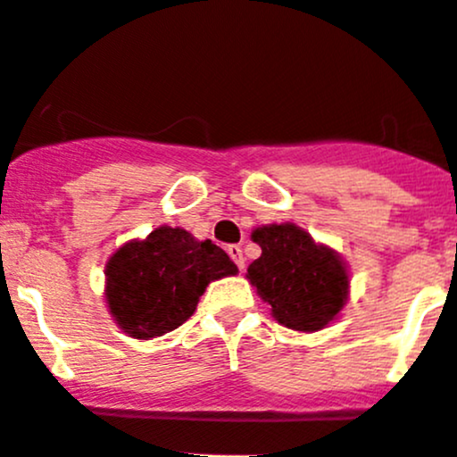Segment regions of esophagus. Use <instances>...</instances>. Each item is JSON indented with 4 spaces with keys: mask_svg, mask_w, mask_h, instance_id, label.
<instances>
[{
    "mask_svg": "<svg viewBox=\"0 0 457 457\" xmlns=\"http://www.w3.org/2000/svg\"><path fill=\"white\" fill-rule=\"evenodd\" d=\"M227 253L230 255V260H233L235 264H237V269L242 270V269H244V255H242V248H239L237 244H230V246L227 248Z\"/></svg>",
    "mask_w": 457,
    "mask_h": 457,
    "instance_id": "esophagus-1",
    "label": "esophagus"
}]
</instances>
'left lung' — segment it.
I'll return each instance as SVG.
<instances>
[{
  "mask_svg": "<svg viewBox=\"0 0 457 457\" xmlns=\"http://www.w3.org/2000/svg\"><path fill=\"white\" fill-rule=\"evenodd\" d=\"M262 255L248 266L260 297L269 302L275 320L295 331H320L342 311L349 275L340 257L318 246L295 224H270L253 230Z\"/></svg>",
  "mask_w": 457,
  "mask_h": 457,
  "instance_id": "8db88e82",
  "label": "left lung"
}]
</instances>
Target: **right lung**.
Listing matches in <instances>:
<instances>
[{
    "mask_svg": "<svg viewBox=\"0 0 457 457\" xmlns=\"http://www.w3.org/2000/svg\"><path fill=\"white\" fill-rule=\"evenodd\" d=\"M237 266L211 239L160 227L144 242H129L106 264V302L124 333L146 340L182 327L209 282Z\"/></svg>",
    "mask_w": 457,
    "mask_h": 457,
    "instance_id": "obj_1",
    "label": "right lung"
}]
</instances>
